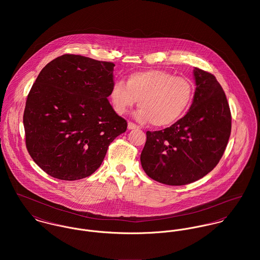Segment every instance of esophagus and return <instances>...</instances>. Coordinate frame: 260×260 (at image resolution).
<instances>
[{
    "label": "esophagus",
    "instance_id": "34e87169",
    "mask_svg": "<svg viewBox=\"0 0 260 260\" xmlns=\"http://www.w3.org/2000/svg\"><path fill=\"white\" fill-rule=\"evenodd\" d=\"M128 129L129 130H133V129H139V126L136 125L133 122H128Z\"/></svg>",
    "mask_w": 260,
    "mask_h": 260
}]
</instances>
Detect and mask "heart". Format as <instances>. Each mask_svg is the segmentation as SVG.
Returning a JSON list of instances; mask_svg holds the SVG:
<instances>
[{"mask_svg": "<svg viewBox=\"0 0 260 260\" xmlns=\"http://www.w3.org/2000/svg\"><path fill=\"white\" fill-rule=\"evenodd\" d=\"M195 88L193 82L165 70L134 72L124 81L112 85V105L120 115L133 108L139 100L141 107L135 117L140 122H151L156 127L177 123L189 110Z\"/></svg>", "mask_w": 260, "mask_h": 260, "instance_id": "1", "label": "heart"}]
</instances>
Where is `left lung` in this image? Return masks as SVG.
Here are the masks:
<instances>
[{
    "mask_svg": "<svg viewBox=\"0 0 260 260\" xmlns=\"http://www.w3.org/2000/svg\"><path fill=\"white\" fill-rule=\"evenodd\" d=\"M192 105L177 123L147 131L141 165L150 178L166 185L192 183L219 162L231 133V113L215 76L194 69Z\"/></svg>",
    "mask_w": 260,
    "mask_h": 260,
    "instance_id": "8db88e82",
    "label": "left lung"
}]
</instances>
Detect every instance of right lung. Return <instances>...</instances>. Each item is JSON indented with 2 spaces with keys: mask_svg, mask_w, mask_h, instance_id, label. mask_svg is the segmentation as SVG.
I'll return each mask as SVG.
<instances>
[{
  "mask_svg": "<svg viewBox=\"0 0 260 260\" xmlns=\"http://www.w3.org/2000/svg\"><path fill=\"white\" fill-rule=\"evenodd\" d=\"M114 64L65 54L38 75L26 101V147L50 176L67 181L93 174L112 141L127 129L108 97Z\"/></svg>",
  "mask_w": 260,
  "mask_h": 260,
  "instance_id": "add662e5",
  "label": "right lung"
}]
</instances>
